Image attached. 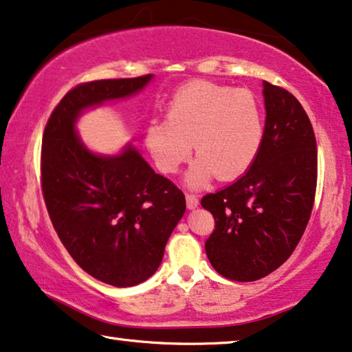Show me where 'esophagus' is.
<instances>
[{
  "instance_id": "1",
  "label": "esophagus",
  "mask_w": 352,
  "mask_h": 352,
  "mask_svg": "<svg viewBox=\"0 0 352 352\" xmlns=\"http://www.w3.org/2000/svg\"><path fill=\"white\" fill-rule=\"evenodd\" d=\"M186 206L188 208H196L199 206V199L194 194H186Z\"/></svg>"
}]
</instances>
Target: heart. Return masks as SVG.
Listing matches in <instances>:
<instances>
[{"mask_svg": "<svg viewBox=\"0 0 352 352\" xmlns=\"http://www.w3.org/2000/svg\"><path fill=\"white\" fill-rule=\"evenodd\" d=\"M264 138V120L258 99L250 90L207 80L178 88L167 106V120L146 129V146L166 174H174L191 155V185L217 175L219 182L242 177L258 156Z\"/></svg>", "mask_w": 352, "mask_h": 352, "instance_id": "heart-1", "label": "heart"}]
</instances>
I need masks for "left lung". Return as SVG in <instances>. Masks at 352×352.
<instances>
[{
	"mask_svg": "<svg viewBox=\"0 0 352 352\" xmlns=\"http://www.w3.org/2000/svg\"><path fill=\"white\" fill-rule=\"evenodd\" d=\"M265 129L248 172L201 206L214 218L206 253L219 275L256 281L285 264L314 206L318 148L310 118L285 88L264 82Z\"/></svg>",
	"mask_w": 352,
	"mask_h": 352,
	"instance_id": "1",
	"label": "left lung"
}]
</instances>
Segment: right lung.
Returning <instances> with one entry per match:
<instances>
[{"label":"right lung","mask_w":352,"mask_h":352,"mask_svg":"<svg viewBox=\"0 0 352 352\" xmlns=\"http://www.w3.org/2000/svg\"><path fill=\"white\" fill-rule=\"evenodd\" d=\"M150 78L78 83L50 113L42 135L41 186L50 221L80 269L117 287L155 274L185 213V194L134 146L120 156L90 153L74 122L83 109L138 93Z\"/></svg>","instance_id":"obj_1"}]
</instances>
